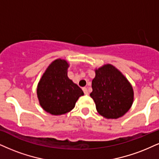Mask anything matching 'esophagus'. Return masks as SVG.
Wrapping results in <instances>:
<instances>
[{
    "label": "esophagus",
    "instance_id": "34e87169",
    "mask_svg": "<svg viewBox=\"0 0 159 159\" xmlns=\"http://www.w3.org/2000/svg\"><path fill=\"white\" fill-rule=\"evenodd\" d=\"M83 91L85 94H89V91H88L87 88H83Z\"/></svg>",
    "mask_w": 159,
    "mask_h": 159
}]
</instances>
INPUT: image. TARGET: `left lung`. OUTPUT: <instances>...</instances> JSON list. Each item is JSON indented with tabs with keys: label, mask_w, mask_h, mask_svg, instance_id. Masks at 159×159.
I'll return each instance as SVG.
<instances>
[{
	"label": "left lung",
	"mask_w": 159,
	"mask_h": 159,
	"mask_svg": "<svg viewBox=\"0 0 159 159\" xmlns=\"http://www.w3.org/2000/svg\"><path fill=\"white\" fill-rule=\"evenodd\" d=\"M90 96L97 112L107 119H118L132 106L134 90L126 77L111 64L96 69Z\"/></svg>",
	"instance_id": "left-lung-1"
}]
</instances>
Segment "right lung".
Wrapping results in <instances>:
<instances>
[{"instance_id":"1","label":"right lung","mask_w":159,"mask_h":159,"mask_svg":"<svg viewBox=\"0 0 159 159\" xmlns=\"http://www.w3.org/2000/svg\"><path fill=\"white\" fill-rule=\"evenodd\" d=\"M67 61L57 59L51 63L38 85L37 94L40 106L52 115L69 112L83 91L68 77Z\"/></svg>"}]
</instances>
